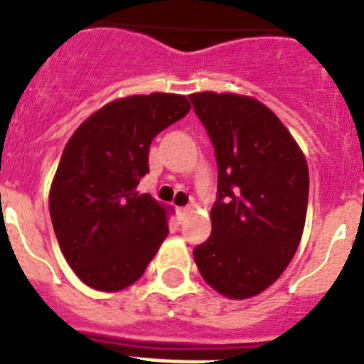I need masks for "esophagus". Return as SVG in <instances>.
Segmentation results:
<instances>
[{
	"instance_id": "esophagus-1",
	"label": "esophagus",
	"mask_w": 364,
	"mask_h": 364,
	"mask_svg": "<svg viewBox=\"0 0 364 364\" xmlns=\"http://www.w3.org/2000/svg\"><path fill=\"white\" fill-rule=\"evenodd\" d=\"M189 213V208H178V215H180V218H184L186 215Z\"/></svg>"
}]
</instances>
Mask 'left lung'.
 Masks as SVG:
<instances>
[{"label": "left lung", "instance_id": "8db88e82", "mask_svg": "<svg viewBox=\"0 0 364 364\" xmlns=\"http://www.w3.org/2000/svg\"><path fill=\"white\" fill-rule=\"evenodd\" d=\"M189 98L218 166L213 230L193 257L213 290L250 299L277 281L297 252L308 208L306 159L259 100L213 91Z\"/></svg>", "mask_w": 364, "mask_h": 364}]
</instances>
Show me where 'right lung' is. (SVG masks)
<instances>
[{"mask_svg": "<svg viewBox=\"0 0 364 364\" xmlns=\"http://www.w3.org/2000/svg\"><path fill=\"white\" fill-rule=\"evenodd\" d=\"M189 100L133 95L92 112L69 138L49 193L62 253L92 290L120 291L142 277L169 233L166 208L136 191L153 138L184 118Z\"/></svg>", "mask_w": 364, "mask_h": 364, "instance_id": "obj_1", "label": "right lung"}]
</instances>
